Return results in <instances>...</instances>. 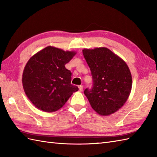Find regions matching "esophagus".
<instances>
[{
	"instance_id": "34e87169",
	"label": "esophagus",
	"mask_w": 157,
	"mask_h": 157,
	"mask_svg": "<svg viewBox=\"0 0 157 157\" xmlns=\"http://www.w3.org/2000/svg\"><path fill=\"white\" fill-rule=\"evenodd\" d=\"M78 88H79V91H82V90H83V86H82V85L79 86H78Z\"/></svg>"
}]
</instances>
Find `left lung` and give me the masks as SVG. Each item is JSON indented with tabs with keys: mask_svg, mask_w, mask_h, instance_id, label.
Returning a JSON list of instances; mask_svg holds the SVG:
<instances>
[{
	"mask_svg": "<svg viewBox=\"0 0 157 157\" xmlns=\"http://www.w3.org/2000/svg\"><path fill=\"white\" fill-rule=\"evenodd\" d=\"M90 69L92 87L84 94L99 115H109L125 104L131 92L132 79L129 67L117 55L106 48L83 50Z\"/></svg>",
	"mask_w": 157,
	"mask_h": 157,
	"instance_id": "1",
	"label": "left lung"
}]
</instances>
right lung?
Segmentation results:
<instances>
[{
  "mask_svg": "<svg viewBox=\"0 0 157 157\" xmlns=\"http://www.w3.org/2000/svg\"><path fill=\"white\" fill-rule=\"evenodd\" d=\"M75 55L48 46L29 60L23 70V87L38 109L48 113L57 111L78 90L71 84V72L65 67Z\"/></svg>",
  "mask_w": 157,
  "mask_h": 157,
  "instance_id": "obj_1",
  "label": "right lung"
}]
</instances>
